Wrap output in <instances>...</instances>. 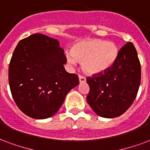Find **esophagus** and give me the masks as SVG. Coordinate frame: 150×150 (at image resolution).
I'll use <instances>...</instances> for the list:
<instances>
[{"label":"esophagus","mask_w":150,"mask_h":150,"mask_svg":"<svg viewBox=\"0 0 150 150\" xmlns=\"http://www.w3.org/2000/svg\"><path fill=\"white\" fill-rule=\"evenodd\" d=\"M78 77H79L80 83H83V82L86 81V78H85V77H84V76H82V75H81V74H79V76H78Z\"/></svg>","instance_id":"1"}]
</instances>
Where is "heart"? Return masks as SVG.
<instances>
[{
  "mask_svg": "<svg viewBox=\"0 0 150 150\" xmlns=\"http://www.w3.org/2000/svg\"><path fill=\"white\" fill-rule=\"evenodd\" d=\"M119 49L111 42L90 39L74 45L70 53L66 54L69 63L81 61L83 70L91 75H98L111 69L118 60Z\"/></svg>",
  "mask_w": 150,
  "mask_h": 150,
  "instance_id": "b5f03b06",
  "label": "heart"
}]
</instances>
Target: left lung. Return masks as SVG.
Here are the masks:
<instances>
[{
  "label": "left lung",
  "mask_w": 150,
  "mask_h": 150,
  "mask_svg": "<svg viewBox=\"0 0 150 150\" xmlns=\"http://www.w3.org/2000/svg\"><path fill=\"white\" fill-rule=\"evenodd\" d=\"M86 81L90 88L87 102L96 115L103 118L122 115L135 100L141 83V64L132 42L120 49L111 69Z\"/></svg>",
  "instance_id": "left-lung-1"
}]
</instances>
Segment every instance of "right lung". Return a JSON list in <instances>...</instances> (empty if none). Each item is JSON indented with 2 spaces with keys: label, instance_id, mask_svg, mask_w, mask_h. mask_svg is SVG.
<instances>
[{
  "label": "right lung",
  "instance_id": "add662e5",
  "mask_svg": "<svg viewBox=\"0 0 150 150\" xmlns=\"http://www.w3.org/2000/svg\"><path fill=\"white\" fill-rule=\"evenodd\" d=\"M57 39L34 34L19 42L8 67L12 98L26 115H54L66 94L79 84L78 76L64 68L66 57Z\"/></svg>",
  "mask_w": 150,
  "mask_h": 150
}]
</instances>
